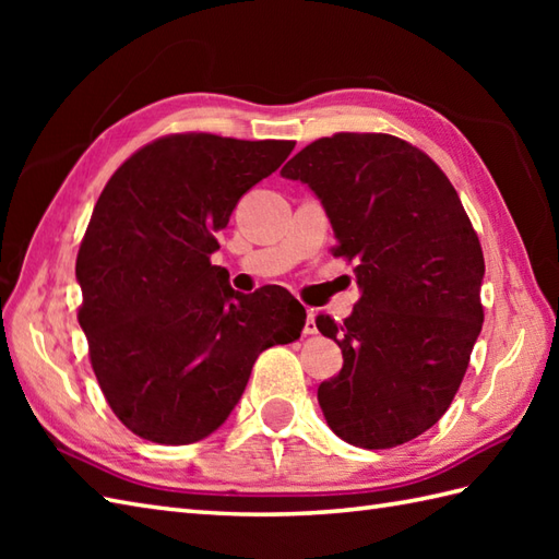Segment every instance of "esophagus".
Masks as SVG:
<instances>
[{
	"label": "esophagus",
	"mask_w": 559,
	"mask_h": 559,
	"mask_svg": "<svg viewBox=\"0 0 559 559\" xmlns=\"http://www.w3.org/2000/svg\"><path fill=\"white\" fill-rule=\"evenodd\" d=\"M314 317H317V312L314 310H307V319H305V334L307 336H312V334H317V324H314Z\"/></svg>",
	"instance_id": "esophagus-1"
}]
</instances>
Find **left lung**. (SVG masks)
<instances>
[{
    "mask_svg": "<svg viewBox=\"0 0 559 559\" xmlns=\"http://www.w3.org/2000/svg\"><path fill=\"white\" fill-rule=\"evenodd\" d=\"M322 201L334 257L355 259L360 300L317 329L343 353L317 389L331 430L391 449L442 418L483 329L478 235L439 165L391 134L317 139L281 170Z\"/></svg>",
    "mask_w": 559,
    "mask_h": 559,
    "instance_id": "obj_1",
    "label": "left lung"
}]
</instances>
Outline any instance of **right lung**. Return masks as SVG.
I'll return each instance as SVG.
<instances>
[{
	"instance_id": "add662e5",
	"label": "right lung",
	"mask_w": 559,
	"mask_h": 559,
	"mask_svg": "<svg viewBox=\"0 0 559 559\" xmlns=\"http://www.w3.org/2000/svg\"><path fill=\"white\" fill-rule=\"evenodd\" d=\"M295 141L170 134L115 170L76 257L79 324L112 413L158 444H192L237 406L261 350L300 338L281 286L230 288L216 233Z\"/></svg>"
}]
</instances>
